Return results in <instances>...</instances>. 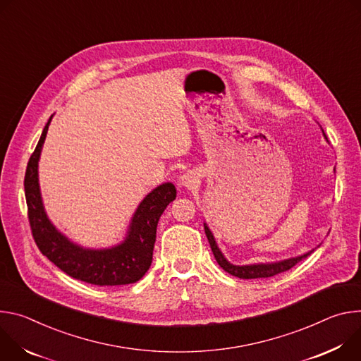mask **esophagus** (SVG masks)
I'll return each instance as SVG.
<instances>
[{
  "label": "esophagus",
  "instance_id": "34e87169",
  "mask_svg": "<svg viewBox=\"0 0 361 361\" xmlns=\"http://www.w3.org/2000/svg\"><path fill=\"white\" fill-rule=\"evenodd\" d=\"M199 185V175L195 171H188L180 176V186L185 189H193Z\"/></svg>",
  "mask_w": 361,
  "mask_h": 361
}]
</instances>
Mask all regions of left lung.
Here are the masks:
<instances>
[{
  "instance_id": "8db88e82",
  "label": "left lung",
  "mask_w": 361,
  "mask_h": 361,
  "mask_svg": "<svg viewBox=\"0 0 361 361\" xmlns=\"http://www.w3.org/2000/svg\"><path fill=\"white\" fill-rule=\"evenodd\" d=\"M323 132V136L324 139L327 140V136L324 133V130L322 129ZM329 142V140H327ZM336 171V169H334ZM204 228H205V233H207V238L209 241V245H211V250L214 252V257L216 259V262L219 264V267L226 271L228 274L233 275V276H238V278H243V279H252V278H268V276H274L279 272H284V271H288L290 268H293L295 264H298L300 261H302L304 258H307L308 255H311L314 250L302 254V255H298V257H291V258H287V259H281V261H274V262H257V264H248V265H235L232 262H229L225 255L222 254V251L219 250L216 241H215V236L212 233V231L209 229V226L207 225V222H204ZM319 247V245H318ZM317 247V248H318Z\"/></svg>"
}]
</instances>
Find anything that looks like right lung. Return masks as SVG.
Wrapping results in <instances>:
<instances>
[{
  "instance_id": "1",
  "label": "right lung",
  "mask_w": 361,
  "mask_h": 361,
  "mask_svg": "<svg viewBox=\"0 0 361 361\" xmlns=\"http://www.w3.org/2000/svg\"><path fill=\"white\" fill-rule=\"evenodd\" d=\"M51 118L28 160L24 179L28 219L37 247L54 265L80 281L102 287L139 281L152 264L157 222L176 197L175 185H159L142 199L122 243L109 248H86L73 243L50 221L39 190L38 162Z\"/></svg>"
}]
</instances>
